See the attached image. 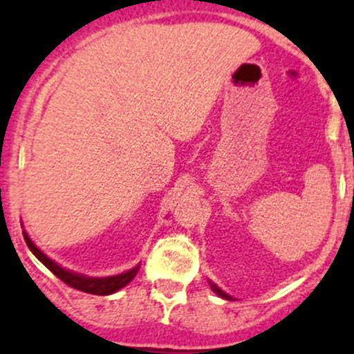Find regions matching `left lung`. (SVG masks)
<instances>
[{
    "label": "left lung",
    "instance_id": "8db88e82",
    "mask_svg": "<svg viewBox=\"0 0 354 354\" xmlns=\"http://www.w3.org/2000/svg\"><path fill=\"white\" fill-rule=\"evenodd\" d=\"M209 284H210V289H212V291L216 292L217 296H221V298H224V299H233V296L227 295V292H224L223 289H221L219 286H217V284H214L212 281H209Z\"/></svg>",
    "mask_w": 354,
    "mask_h": 354
}]
</instances>
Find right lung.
<instances>
[{
    "label": "right lung",
    "instance_id": "obj_1",
    "mask_svg": "<svg viewBox=\"0 0 354 354\" xmlns=\"http://www.w3.org/2000/svg\"><path fill=\"white\" fill-rule=\"evenodd\" d=\"M24 238H25V243H27L28 248H30V252L35 255V259L41 260V262L44 263V266L48 267V269L51 270L56 277H59V279H62L63 283H66L68 286L78 289V291L91 292V295L106 296V295H113V292L120 291L121 288L127 286V284L130 283L135 276H137L138 269H140V263H137L133 269L127 270V272L116 274V276H106V277L85 276V274H78V272H73V270H70V269H65V267L59 266L58 262H55V260L49 259V257L46 255V253H42L41 250L35 246L34 241L28 238V234L25 233V230H24Z\"/></svg>",
    "mask_w": 354,
    "mask_h": 354
}]
</instances>
